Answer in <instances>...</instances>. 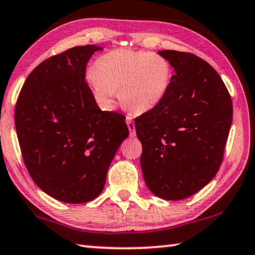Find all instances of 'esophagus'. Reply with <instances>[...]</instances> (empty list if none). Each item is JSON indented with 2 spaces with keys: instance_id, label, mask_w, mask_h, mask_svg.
<instances>
[{
  "instance_id": "obj_1",
  "label": "esophagus",
  "mask_w": 255,
  "mask_h": 255,
  "mask_svg": "<svg viewBox=\"0 0 255 255\" xmlns=\"http://www.w3.org/2000/svg\"><path fill=\"white\" fill-rule=\"evenodd\" d=\"M127 124H128V131H130L131 136H135V125L130 116H128L127 118Z\"/></svg>"
}]
</instances>
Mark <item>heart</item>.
Listing matches in <instances>:
<instances>
[{"instance_id": "1", "label": "heart", "mask_w": 255, "mask_h": 255, "mask_svg": "<svg viewBox=\"0 0 255 255\" xmlns=\"http://www.w3.org/2000/svg\"><path fill=\"white\" fill-rule=\"evenodd\" d=\"M172 69L157 53L114 49L96 61L86 71L85 80L98 105L110 111L116 90L128 110L145 113L162 102L168 91Z\"/></svg>"}]
</instances>
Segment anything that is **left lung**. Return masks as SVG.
<instances>
[{"mask_svg": "<svg viewBox=\"0 0 255 255\" xmlns=\"http://www.w3.org/2000/svg\"><path fill=\"white\" fill-rule=\"evenodd\" d=\"M174 69L162 102L135 119L141 169L158 198L177 201L206 186L218 172L233 121L222 78L190 53L159 51Z\"/></svg>", "mask_w": 255, "mask_h": 255, "instance_id": "8db88e82", "label": "left lung"}]
</instances>
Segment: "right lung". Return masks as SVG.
Here are the masks:
<instances>
[{
  "label": "right lung",
  "mask_w": 255,
  "mask_h": 255,
  "mask_svg": "<svg viewBox=\"0 0 255 255\" xmlns=\"http://www.w3.org/2000/svg\"><path fill=\"white\" fill-rule=\"evenodd\" d=\"M100 46H77L36 66L15 105L20 149L33 182L66 203L102 193L107 170L128 135L123 115L98 107L85 81L86 65Z\"/></svg>",
  "instance_id": "right-lung-1"
}]
</instances>
